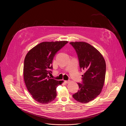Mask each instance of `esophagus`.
<instances>
[{
	"instance_id": "1",
	"label": "esophagus",
	"mask_w": 126,
	"mask_h": 126,
	"mask_svg": "<svg viewBox=\"0 0 126 126\" xmlns=\"http://www.w3.org/2000/svg\"><path fill=\"white\" fill-rule=\"evenodd\" d=\"M64 82H65V83H68L70 82V80H65V81H64Z\"/></svg>"
}]
</instances>
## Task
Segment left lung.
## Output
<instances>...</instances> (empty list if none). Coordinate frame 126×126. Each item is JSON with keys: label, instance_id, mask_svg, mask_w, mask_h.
<instances>
[{"label": "left lung", "instance_id": "8db88e82", "mask_svg": "<svg viewBox=\"0 0 126 126\" xmlns=\"http://www.w3.org/2000/svg\"><path fill=\"white\" fill-rule=\"evenodd\" d=\"M69 43L77 52L80 69L85 71L82 75L83 84L78 83L79 90L72 96L78 102L87 103L102 92L106 77V61L101 53L90 44L84 42Z\"/></svg>", "mask_w": 126, "mask_h": 126}]
</instances>
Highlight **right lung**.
I'll list each match as a JSON object with an SVG mask.
<instances>
[{
  "label": "right lung",
  "instance_id": "obj_1",
  "mask_svg": "<svg viewBox=\"0 0 126 126\" xmlns=\"http://www.w3.org/2000/svg\"><path fill=\"white\" fill-rule=\"evenodd\" d=\"M68 41L44 42L31 49L24 59V80L33 99L40 104H48L57 96L56 89L63 80L51 79L48 74L52 69L56 53Z\"/></svg>",
  "mask_w": 126,
  "mask_h": 126
}]
</instances>
